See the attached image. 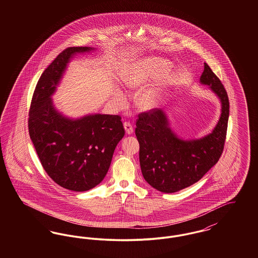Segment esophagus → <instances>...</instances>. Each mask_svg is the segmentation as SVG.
Wrapping results in <instances>:
<instances>
[{
  "label": "esophagus",
  "instance_id": "1",
  "mask_svg": "<svg viewBox=\"0 0 258 258\" xmlns=\"http://www.w3.org/2000/svg\"><path fill=\"white\" fill-rule=\"evenodd\" d=\"M123 127H124V131H125V134H126V135H133V133H134V127H133L132 123L125 122V123H123Z\"/></svg>",
  "mask_w": 258,
  "mask_h": 258
}]
</instances>
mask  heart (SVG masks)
Wrapping results in <instances>:
<instances>
[{"label":"heart","instance_id":"obj_1","mask_svg":"<svg viewBox=\"0 0 258 258\" xmlns=\"http://www.w3.org/2000/svg\"><path fill=\"white\" fill-rule=\"evenodd\" d=\"M171 68L169 61L160 58H148L134 63L123 75V86L128 89H140L157 81L167 74ZM112 99L115 102L123 101V96L116 92ZM162 99V92L159 88H152L141 92L137 104L142 110H153L159 106Z\"/></svg>","mask_w":258,"mask_h":258}]
</instances>
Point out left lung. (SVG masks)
I'll list each match as a JSON object with an SVG mask.
<instances>
[{
	"instance_id": "1",
	"label": "left lung",
	"mask_w": 258,
	"mask_h": 258,
	"mask_svg": "<svg viewBox=\"0 0 258 258\" xmlns=\"http://www.w3.org/2000/svg\"><path fill=\"white\" fill-rule=\"evenodd\" d=\"M200 83L209 86L221 101V116L211 134L184 140L172 130L166 113L158 108L139 114L136 121L142 175L161 192H176L198 182L223 151L229 117L227 93L206 62Z\"/></svg>"
}]
</instances>
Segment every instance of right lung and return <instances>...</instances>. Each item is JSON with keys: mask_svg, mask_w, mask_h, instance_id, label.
I'll list each match as a JSON object with an SVG mask.
<instances>
[{"mask_svg": "<svg viewBox=\"0 0 258 258\" xmlns=\"http://www.w3.org/2000/svg\"><path fill=\"white\" fill-rule=\"evenodd\" d=\"M92 47H69L41 74L29 112V134L50 178L62 187L86 191L109 169L117 144L124 135L118 115L88 114L70 118L55 107L52 96L74 56Z\"/></svg>", "mask_w": 258, "mask_h": 258, "instance_id": "1", "label": "right lung"}]
</instances>
